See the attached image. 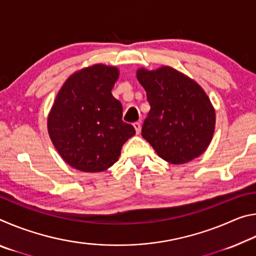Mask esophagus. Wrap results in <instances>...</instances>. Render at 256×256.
I'll return each instance as SVG.
<instances>
[{
	"instance_id": "34e87169",
	"label": "esophagus",
	"mask_w": 256,
	"mask_h": 256,
	"mask_svg": "<svg viewBox=\"0 0 256 256\" xmlns=\"http://www.w3.org/2000/svg\"><path fill=\"white\" fill-rule=\"evenodd\" d=\"M133 126H134V128H136V134H138L141 132V124H140V122H136V123H133Z\"/></svg>"
}]
</instances>
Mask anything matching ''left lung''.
I'll use <instances>...</instances> for the list:
<instances>
[{
    "label": "left lung",
    "mask_w": 256,
    "mask_h": 256,
    "mask_svg": "<svg viewBox=\"0 0 256 256\" xmlns=\"http://www.w3.org/2000/svg\"><path fill=\"white\" fill-rule=\"evenodd\" d=\"M136 78L150 104L141 134L159 157L180 164L204 152L214 136L216 115L201 86L170 66L140 68Z\"/></svg>",
    "instance_id": "1"
}]
</instances>
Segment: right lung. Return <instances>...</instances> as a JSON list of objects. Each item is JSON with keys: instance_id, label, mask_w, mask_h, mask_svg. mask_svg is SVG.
Listing matches in <instances>:
<instances>
[{"instance_id": "add662e5", "label": "right lung", "mask_w": 256, "mask_h": 256, "mask_svg": "<svg viewBox=\"0 0 256 256\" xmlns=\"http://www.w3.org/2000/svg\"><path fill=\"white\" fill-rule=\"evenodd\" d=\"M118 78L116 68L96 64L71 76L56 96L47 122L50 140L78 170H106L136 134L123 122L122 104L112 94Z\"/></svg>"}]
</instances>
